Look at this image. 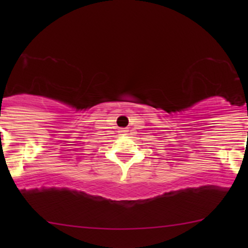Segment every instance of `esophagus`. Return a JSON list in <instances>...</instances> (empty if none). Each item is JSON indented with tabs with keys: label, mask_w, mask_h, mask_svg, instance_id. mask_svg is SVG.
I'll return each mask as SVG.
<instances>
[{
	"label": "esophagus",
	"mask_w": 248,
	"mask_h": 248,
	"mask_svg": "<svg viewBox=\"0 0 248 248\" xmlns=\"http://www.w3.org/2000/svg\"><path fill=\"white\" fill-rule=\"evenodd\" d=\"M127 132H128L127 128H121V129H119V133H121L122 135H124V134H127Z\"/></svg>",
	"instance_id": "esophagus-1"
}]
</instances>
